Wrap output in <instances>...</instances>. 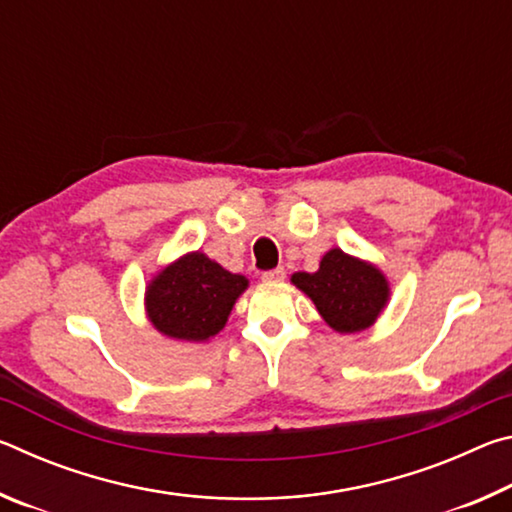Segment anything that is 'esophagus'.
Instances as JSON below:
<instances>
[{"instance_id": "1", "label": "esophagus", "mask_w": 512, "mask_h": 512, "mask_svg": "<svg viewBox=\"0 0 512 512\" xmlns=\"http://www.w3.org/2000/svg\"><path fill=\"white\" fill-rule=\"evenodd\" d=\"M284 277H287V271H284L282 266L271 268V271H264V273H262V280H264V282H282Z\"/></svg>"}]
</instances>
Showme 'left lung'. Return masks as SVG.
I'll use <instances>...</instances> for the list:
<instances>
[{
	"mask_svg": "<svg viewBox=\"0 0 512 512\" xmlns=\"http://www.w3.org/2000/svg\"><path fill=\"white\" fill-rule=\"evenodd\" d=\"M314 300L325 323L341 334H354L375 323L388 300V282L375 266L332 248L316 273L291 277Z\"/></svg>",
	"mask_w": 512,
	"mask_h": 512,
	"instance_id": "obj_1",
	"label": "left lung"
}]
</instances>
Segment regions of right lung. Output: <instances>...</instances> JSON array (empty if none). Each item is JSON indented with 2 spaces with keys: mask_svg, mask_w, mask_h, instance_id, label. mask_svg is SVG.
Masks as SVG:
<instances>
[{
  "mask_svg": "<svg viewBox=\"0 0 512 512\" xmlns=\"http://www.w3.org/2000/svg\"><path fill=\"white\" fill-rule=\"evenodd\" d=\"M246 287L244 275L225 271L203 253H189L149 284L146 311L155 329L171 339L207 341L221 332Z\"/></svg>",
  "mask_w": 512,
  "mask_h": 512,
  "instance_id": "obj_1",
  "label": "right lung"
}]
</instances>
